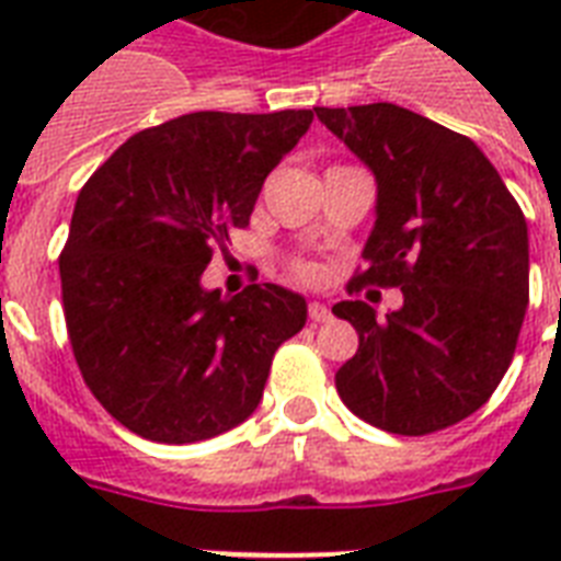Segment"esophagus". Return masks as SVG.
Segmentation results:
<instances>
[{
  "mask_svg": "<svg viewBox=\"0 0 561 561\" xmlns=\"http://www.w3.org/2000/svg\"><path fill=\"white\" fill-rule=\"evenodd\" d=\"M308 317H311V323H329L332 320V308L325 306V302H311Z\"/></svg>",
  "mask_w": 561,
  "mask_h": 561,
  "instance_id": "esophagus-1",
  "label": "esophagus"
}]
</instances>
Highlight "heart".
Segmentation results:
<instances>
[{
    "label": "heart",
    "instance_id": "b5f03b06",
    "mask_svg": "<svg viewBox=\"0 0 561 561\" xmlns=\"http://www.w3.org/2000/svg\"><path fill=\"white\" fill-rule=\"evenodd\" d=\"M299 276H306V279H311V276H314V267H299Z\"/></svg>",
    "mask_w": 561,
    "mask_h": 561
}]
</instances>
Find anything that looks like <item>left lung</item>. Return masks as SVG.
I'll use <instances>...</instances> for the list:
<instances>
[{"instance_id":"8db88e82","label":"left lung","mask_w":561,"mask_h":561,"mask_svg":"<svg viewBox=\"0 0 561 561\" xmlns=\"http://www.w3.org/2000/svg\"><path fill=\"white\" fill-rule=\"evenodd\" d=\"M314 113L375 178L355 282L404 297L383 317L364 299L332 308L358 332L337 392L390 434L443 431L486 404L510 369L530 299L527 220L469 136L387 101Z\"/></svg>"}]
</instances>
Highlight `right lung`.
Returning <instances> with one entry per match:
<instances>
[{"label": "right lung", "instance_id": "1", "mask_svg": "<svg viewBox=\"0 0 561 561\" xmlns=\"http://www.w3.org/2000/svg\"><path fill=\"white\" fill-rule=\"evenodd\" d=\"M311 122L314 110L188 113L130 136L78 194L60 253L66 329L127 431L201 443L259 408L306 297L271 282L220 297L201 276Z\"/></svg>", "mask_w": 561, "mask_h": 561}]
</instances>
